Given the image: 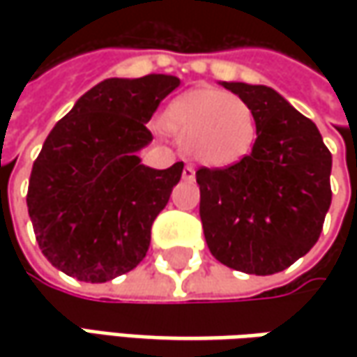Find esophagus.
Returning <instances> with one entry per match:
<instances>
[{
	"mask_svg": "<svg viewBox=\"0 0 357 357\" xmlns=\"http://www.w3.org/2000/svg\"><path fill=\"white\" fill-rule=\"evenodd\" d=\"M183 178L185 181H195V169L190 165H186L185 169H183Z\"/></svg>",
	"mask_w": 357,
	"mask_h": 357,
	"instance_id": "esophagus-1",
	"label": "esophagus"
}]
</instances>
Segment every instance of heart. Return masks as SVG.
<instances>
[{
	"label": "heart",
	"instance_id": "heart-1",
	"mask_svg": "<svg viewBox=\"0 0 357 357\" xmlns=\"http://www.w3.org/2000/svg\"><path fill=\"white\" fill-rule=\"evenodd\" d=\"M162 125L188 157L211 169H228L252 153L258 125L250 105L220 89H192L176 97Z\"/></svg>",
	"mask_w": 357,
	"mask_h": 357
}]
</instances>
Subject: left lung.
Returning a JSON list of instances; mask_svg holds the SVG:
<instances>
[{
    "mask_svg": "<svg viewBox=\"0 0 357 357\" xmlns=\"http://www.w3.org/2000/svg\"><path fill=\"white\" fill-rule=\"evenodd\" d=\"M250 105L252 153L228 169L197 171L200 220L218 262L268 276L318 242L332 202V155L318 127L266 85L220 83Z\"/></svg>",
    "mask_w": 357,
    "mask_h": 357,
    "instance_id": "1",
    "label": "left lung"
}]
</instances>
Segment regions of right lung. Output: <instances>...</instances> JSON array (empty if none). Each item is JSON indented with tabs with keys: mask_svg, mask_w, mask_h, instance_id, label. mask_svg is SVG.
<instances>
[{
	"mask_svg": "<svg viewBox=\"0 0 357 357\" xmlns=\"http://www.w3.org/2000/svg\"><path fill=\"white\" fill-rule=\"evenodd\" d=\"M172 75L105 79L53 127L35 158L27 211L43 256L81 282L127 274L149 250L151 227L181 181L141 165L149 123L176 87Z\"/></svg>",
	"mask_w": 357,
	"mask_h": 357,
	"instance_id": "obj_1",
	"label": "right lung"
}]
</instances>
